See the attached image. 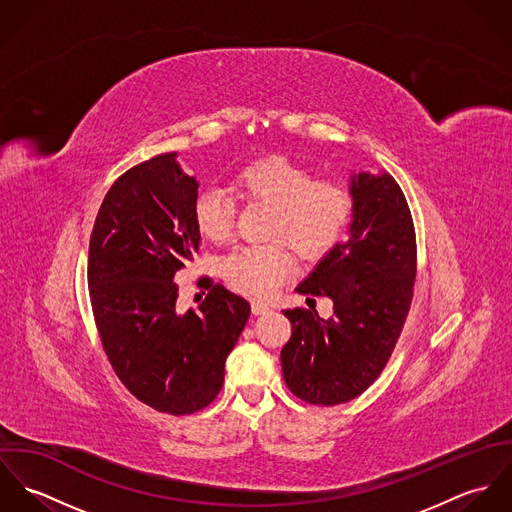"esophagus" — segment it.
<instances>
[{"mask_svg": "<svg viewBox=\"0 0 512 512\" xmlns=\"http://www.w3.org/2000/svg\"><path fill=\"white\" fill-rule=\"evenodd\" d=\"M268 311H270V307H268L266 303L252 301V313H254V315H264V313H268Z\"/></svg>", "mask_w": 512, "mask_h": 512, "instance_id": "34e87169", "label": "esophagus"}]
</instances>
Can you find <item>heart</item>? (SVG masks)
I'll return each mask as SVG.
<instances>
[{
	"instance_id": "1",
	"label": "heart",
	"mask_w": 512,
	"mask_h": 512,
	"mask_svg": "<svg viewBox=\"0 0 512 512\" xmlns=\"http://www.w3.org/2000/svg\"><path fill=\"white\" fill-rule=\"evenodd\" d=\"M236 195L272 209L266 246H240L222 256V280L242 295L268 297L293 272V250L303 260H319L341 240L353 201L347 187L313 173L282 155L258 159L238 171ZM197 228L211 240L230 236L236 219L232 197L219 187H203L193 203Z\"/></svg>"
}]
</instances>
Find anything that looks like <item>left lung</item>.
<instances>
[{"mask_svg":"<svg viewBox=\"0 0 512 512\" xmlns=\"http://www.w3.org/2000/svg\"><path fill=\"white\" fill-rule=\"evenodd\" d=\"M349 236L295 288L327 295L333 315L286 309L292 337L282 370L297 398L335 406L361 396L380 376L402 333L416 280V232L406 197L392 175L351 177Z\"/></svg>","mask_w":512,"mask_h":512,"instance_id":"obj_1","label":"left lung"}]
</instances>
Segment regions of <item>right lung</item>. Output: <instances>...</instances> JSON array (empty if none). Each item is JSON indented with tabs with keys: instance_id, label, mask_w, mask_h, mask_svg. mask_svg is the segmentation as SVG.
I'll list each match as a JSON object with an SVG mask.
<instances>
[{
	"instance_id": "1",
	"label": "right lung",
	"mask_w": 512,
	"mask_h": 512,
	"mask_svg": "<svg viewBox=\"0 0 512 512\" xmlns=\"http://www.w3.org/2000/svg\"><path fill=\"white\" fill-rule=\"evenodd\" d=\"M175 157L147 159L106 193L90 234L88 290L124 386L153 410L183 416L217 398L250 303L207 278L199 309H177L175 274L199 250L201 230L193 217L199 183Z\"/></svg>"
}]
</instances>
